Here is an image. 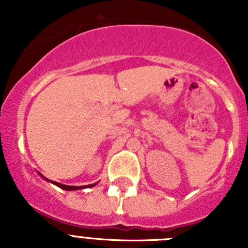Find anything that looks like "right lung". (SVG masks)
<instances>
[{
	"label": "right lung",
	"mask_w": 248,
	"mask_h": 248,
	"mask_svg": "<svg viewBox=\"0 0 248 248\" xmlns=\"http://www.w3.org/2000/svg\"><path fill=\"white\" fill-rule=\"evenodd\" d=\"M41 175V174H39ZM45 180H48V179H46L45 176H42ZM50 181V180H49ZM52 184H54V185H57L58 187H61V189L63 190H67V191H72V190H79V189H84V187H93L95 184H93V185H87V186H68V185H63V184H59V183H56V181H50Z\"/></svg>",
	"instance_id": "obj_1"
}]
</instances>
